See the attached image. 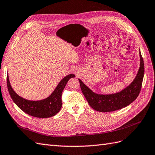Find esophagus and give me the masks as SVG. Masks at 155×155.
<instances>
[{"label":"esophagus","mask_w":155,"mask_h":155,"mask_svg":"<svg viewBox=\"0 0 155 155\" xmlns=\"http://www.w3.org/2000/svg\"><path fill=\"white\" fill-rule=\"evenodd\" d=\"M73 73L76 75L77 77H78L79 75H80V70H79L78 69H77V68H75V69H74L73 70Z\"/></svg>","instance_id":"1"}]
</instances>
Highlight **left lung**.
<instances>
[{"label": "left lung", "instance_id": "obj_1", "mask_svg": "<svg viewBox=\"0 0 155 155\" xmlns=\"http://www.w3.org/2000/svg\"><path fill=\"white\" fill-rule=\"evenodd\" d=\"M140 67L138 73L131 83L120 92L111 94H97L83 83L81 79L80 86L82 92L92 108L100 112H109L127 106L137 98L142 86L145 73L144 61L139 50Z\"/></svg>", "mask_w": 155, "mask_h": 155}]
</instances>
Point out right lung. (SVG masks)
<instances>
[{"instance_id":"right-lung-1","label":"right lung","mask_w":155,"mask_h":155,"mask_svg":"<svg viewBox=\"0 0 155 155\" xmlns=\"http://www.w3.org/2000/svg\"><path fill=\"white\" fill-rule=\"evenodd\" d=\"M73 74H68L61 80L55 89L48 98L41 100H29L17 94L10 83L8 75H7L6 82L9 94L13 102L25 113L33 117L39 118H48L55 116L62 107L61 96L67 82L71 78H74Z\"/></svg>"}]
</instances>
